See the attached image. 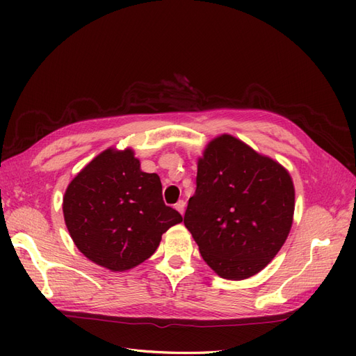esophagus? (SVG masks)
I'll return each mask as SVG.
<instances>
[{
	"mask_svg": "<svg viewBox=\"0 0 356 356\" xmlns=\"http://www.w3.org/2000/svg\"><path fill=\"white\" fill-rule=\"evenodd\" d=\"M175 209L182 215L184 213V211H186V202L184 200H178L177 203H175Z\"/></svg>",
	"mask_w": 356,
	"mask_h": 356,
	"instance_id": "obj_1",
	"label": "esophagus"
}]
</instances>
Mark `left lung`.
<instances>
[{
    "mask_svg": "<svg viewBox=\"0 0 356 356\" xmlns=\"http://www.w3.org/2000/svg\"><path fill=\"white\" fill-rule=\"evenodd\" d=\"M184 224L202 258L224 279L242 281L270 263L293 225L288 170L232 135L212 139L197 161Z\"/></svg>",
    "mask_w": 356,
    "mask_h": 356,
    "instance_id": "left-lung-1",
    "label": "left lung"
}]
</instances>
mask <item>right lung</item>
<instances>
[{
    "instance_id": "right-lung-1",
    "label": "right lung",
    "mask_w": 356,
    "mask_h": 356,
    "mask_svg": "<svg viewBox=\"0 0 356 356\" xmlns=\"http://www.w3.org/2000/svg\"><path fill=\"white\" fill-rule=\"evenodd\" d=\"M62 209L80 252L113 272L145 261L161 234L182 221L165 204L159 175L143 172L131 148H108L84 166L70 182Z\"/></svg>"
}]
</instances>
